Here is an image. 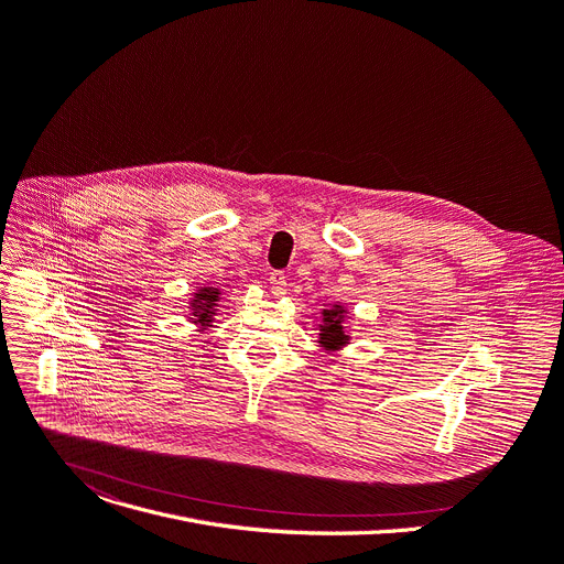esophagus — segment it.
Masks as SVG:
<instances>
[{"instance_id":"esophagus-1","label":"esophagus","mask_w":564,"mask_h":564,"mask_svg":"<svg viewBox=\"0 0 564 564\" xmlns=\"http://www.w3.org/2000/svg\"><path fill=\"white\" fill-rule=\"evenodd\" d=\"M270 288H272V292H274L276 296L285 294V288H288V276H285L283 272H279V270L270 272Z\"/></svg>"}]
</instances>
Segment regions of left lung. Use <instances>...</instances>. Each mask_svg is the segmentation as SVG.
Wrapping results in <instances>:
<instances>
[{"mask_svg":"<svg viewBox=\"0 0 564 564\" xmlns=\"http://www.w3.org/2000/svg\"><path fill=\"white\" fill-rule=\"evenodd\" d=\"M324 324L319 326V344L326 350H339L341 346L348 344V335L344 333L341 319H344V308L341 305H333L330 311H324Z\"/></svg>","mask_w":564,"mask_h":564,"instance_id":"obj_1","label":"left lung"}]
</instances>
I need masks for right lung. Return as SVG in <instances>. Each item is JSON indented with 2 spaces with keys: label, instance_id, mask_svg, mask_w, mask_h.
I'll return each instance as SVG.
<instances>
[{
  "label": "right lung",
  "instance_id": "add662e5",
  "mask_svg": "<svg viewBox=\"0 0 564 564\" xmlns=\"http://www.w3.org/2000/svg\"><path fill=\"white\" fill-rule=\"evenodd\" d=\"M220 299V290L218 288H202L199 292H195V299L191 303V311L195 317V324L199 326H209L214 315H216V301Z\"/></svg>",
  "mask_w": 564,
  "mask_h": 564
}]
</instances>
